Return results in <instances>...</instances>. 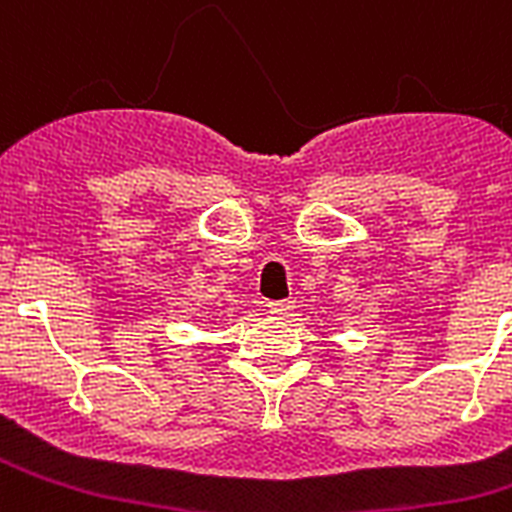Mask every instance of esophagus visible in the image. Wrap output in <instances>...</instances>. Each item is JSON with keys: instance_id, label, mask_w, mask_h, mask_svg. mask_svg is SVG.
Returning <instances> with one entry per match:
<instances>
[{"instance_id": "esophagus-1", "label": "esophagus", "mask_w": 512, "mask_h": 512, "mask_svg": "<svg viewBox=\"0 0 512 512\" xmlns=\"http://www.w3.org/2000/svg\"><path fill=\"white\" fill-rule=\"evenodd\" d=\"M292 307H295V302H292V300L269 302V312H271V315H287V312H292Z\"/></svg>"}]
</instances>
